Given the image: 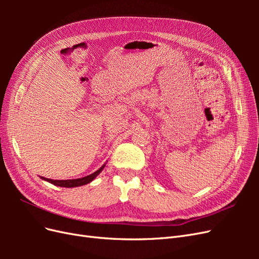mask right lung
Wrapping results in <instances>:
<instances>
[{
	"label": "right lung",
	"mask_w": 259,
	"mask_h": 259,
	"mask_svg": "<svg viewBox=\"0 0 259 259\" xmlns=\"http://www.w3.org/2000/svg\"><path fill=\"white\" fill-rule=\"evenodd\" d=\"M106 164H104L103 166H101L99 169H97L95 173H93L91 175H88L85 177L82 178H77V179H66V180H54V179H50V178H45V177H41V179L46 180V182H49L55 186H58V187H65V188H73V187H80L86 184H90L91 182H93L94 179L96 178L97 175H99V173L101 170L104 169Z\"/></svg>",
	"instance_id": "right-lung-1"
}]
</instances>
